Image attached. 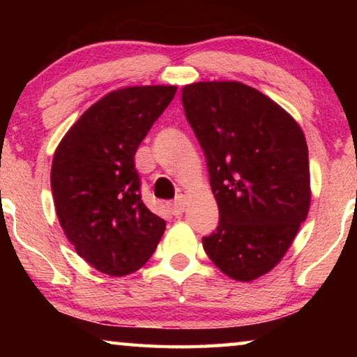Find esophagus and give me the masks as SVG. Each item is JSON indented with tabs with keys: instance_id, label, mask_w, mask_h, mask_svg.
Returning a JSON list of instances; mask_svg holds the SVG:
<instances>
[{
	"instance_id": "obj_1",
	"label": "esophagus",
	"mask_w": 357,
	"mask_h": 357,
	"mask_svg": "<svg viewBox=\"0 0 357 357\" xmlns=\"http://www.w3.org/2000/svg\"><path fill=\"white\" fill-rule=\"evenodd\" d=\"M169 209H170V213L174 214V216H180V214H182L183 209H185V198L183 197L175 198L174 202L169 204Z\"/></svg>"
}]
</instances>
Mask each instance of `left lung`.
Returning <instances> with one entry per match:
<instances>
[{
	"instance_id": "obj_1",
	"label": "left lung",
	"mask_w": 357,
	"mask_h": 357,
	"mask_svg": "<svg viewBox=\"0 0 357 357\" xmlns=\"http://www.w3.org/2000/svg\"><path fill=\"white\" fill-rule=\"evenodd\" d=\"M182 104L219 208L204 252L232 280H257L281 261L309 213L305 136L276 102L237 81L185 86Z\"/></svg>"
}]
</instances>
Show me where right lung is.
<instances>
[{
  "mask_svg": "<svg viewBox=\"0 0 357 357\" xmlns=\"http://www.w3.org/2000/svg\"><path fill=\"white\" fill-rule=\"evenodd\" d=\"M175 86H133L102 97L68 130L52 162L60 226L77 255L109 276L139 270L165 231L141 199L135 154Z\"/></svg>",
  "mask_w": 357,
  "mask_h": 357,
  "instance_id": "obj_1",
  "label": "right lung"
}]
</instances>
